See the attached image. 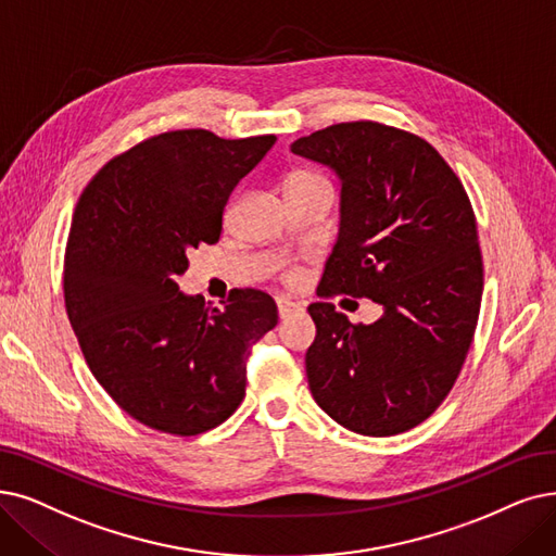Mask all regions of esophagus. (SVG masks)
I'll list each match as a JSON object with an SVG mask.
<instances>
[{
	"mask_svg": "<svg viewBox=\"0 0 556 556\" xmlns=\"http://www.w3.org/2000/svg\"><path fill=\"white\" fill-rule=\"evenodd\" d=\"M276 303H278V315H280V319L290 317V315H294V313H299V309H301V305L294 303V301H290V299H278Z\"/></svg>",
	"mask_w": 556,
	"mask_h": 556,
	"instance_id": "esophagus-1",
	"label": "esophagus"
}]
</instances>
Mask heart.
<instances>
[{
  "label": "heart",
  "instance_id": "obj_1",
  "mask_svg": "<svg viewBox=\"0 0 556 556\" xmlns=\"http://www.w3.org/2000/svg\"><path fill=\"white\" fill-rule=\"evenodd\" d=\"M285 185H328L321 175L309 173V170H299L287 177Z\"/></svg>",
  "mask_w": 556,
  "mask_h": 556
}]
</instances>
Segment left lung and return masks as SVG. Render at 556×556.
Here are the masks:
<instances>
[{"mask_svg": "<svg viewBox=\"0 0 556 556\" xmlns=\"http://www.w3.org/2000/svg\"><path fill=\"white\" fill-rule=\"evenodd\" d=\"M290 150L342 187L317 292L381 305L374 324H351L332 303L307 307L309 392L353 433L408 431L452 390L477 328L483 264L470 198L433 146L371 121L330 125Z\"/></svg>", "mask_w": 556, "mask_h": 556, "instance_id": "8db88e82", "label": "left lung"}]
</instances>
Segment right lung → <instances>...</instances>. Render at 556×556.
<instances>
[{
	"label": "right lung",
	"mask_w": 556,
	"mask_h": 556,
	"mask_svg": "<svg viewBox=\"0 0 556 556\" xmlns=\"http://www.w3.org/2000/svg\"><path fill=\"white\" fill-rule=\"evenodd\" d=\"M276 143L177 129L118 154L84 189L65 247L68 319L98 383L141 425L195 435L247 394L276 301L235 290L224 307L180 292L198 243H216L232 189Z\"/></svg>",
	"instance_id": "1"
}]
</instances>
